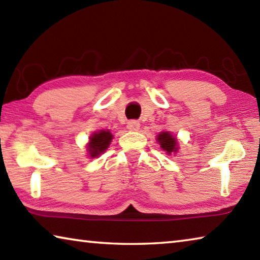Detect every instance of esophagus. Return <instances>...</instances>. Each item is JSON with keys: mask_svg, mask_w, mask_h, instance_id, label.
<instances>
[{"mask_svg": "<svg viewBox=\"0 0 260 260\" xmlns=\"http://www.w3.org/2000/svg\"><path fill=\"white\" fill-rule=\"evenodd\" d=\"M140 128V122L136 121V120H131L127 122V129H129L132 132H135V131H139Z\"/></svg>", "mask_w": 260, "mask_h": 260, "instance_id": "1", "label": "esophagus"}]
</instances>
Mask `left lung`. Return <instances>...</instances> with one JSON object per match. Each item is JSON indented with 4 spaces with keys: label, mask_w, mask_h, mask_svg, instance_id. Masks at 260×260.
Wrapping results in <instances>:
<instances>
[{
    "label": "left lung",
    "mask_w": 260,
    "mask_h": 260,
    "mask_svg": "<svg viewBox=\"0 0 260 260\" xmlns=\"http://www.w3.org/2000/svg\"><path fill=\"white\" fill-rule=\"evenodd\" d=\"M157 141L159 142L162 150H165L167 153L177 151V140H175V138H173L169 132H161V133L158 135Z\"/></svg>",
    "instance_id": "8db88e82"
}]
</instances>
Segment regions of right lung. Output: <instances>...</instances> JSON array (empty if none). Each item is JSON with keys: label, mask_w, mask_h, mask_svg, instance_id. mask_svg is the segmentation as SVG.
I'll return each instance as SVG.
<instances>
[{"label": "right lung", "mask_w": 260, "mask_h": 260, "mask_svg": "<svg viewBox=\"0 0 260 260\" xmlns=\"http://www.w3.org/2000/svg\"><path fill=\"white\" fill-rule=\"evenodd\" d=\"M111 140L112 134L110 133V131H101L91 135L90 142L88 144V151H89L90 157H98L100 153L107 150Z\"/></svg>", "instance_id": "right-lung-1"}]
</instances>
